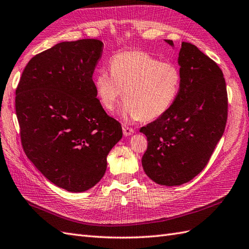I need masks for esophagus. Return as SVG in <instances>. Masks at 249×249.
I'll use <instances>...</instances> for the list:
<instances>
[{"mask_svg":"<svg viewBox=\"0 0 249 249\" xmlns=\"http://www.w3.org/2000/svg\"><path fill=\"white\" fill-rule=\"evenodd\" d=\"M133 132H135V130H133V129L131 128V127H128V126H123V133H124V136H125V137L132 135Z\"/></svg>","mask_w":249,"mask_h":249,"instance_id":"esophagus-1","label":"esophagus"}]
</instances>
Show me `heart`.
I'll return each mask as SVG.
<instances>
[{
	"label": "heart",
	"mask_w": 249,
	"mask_h": 249,
	"mask_svg": "<svg viewBox=\"0 0 249 249\" xmlns=\"http://www.w3.org/2000/svg\"><path fill=\"white\" fill-rule=\"evenodd\" d=\"M181 86V72L174 63L161 62L144 52H126L110 61V73L94 76L100 104L111 111L124 98L121 113L132 120L161 118L173 106Z\"/></svg>",
	"instance_id": "obj_1"
}]
</instances>
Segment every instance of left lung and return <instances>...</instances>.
Returning a JSON list of instances; mask_svg holds the SVG:
<instances>
[{"mask_svg":"<svg viewBox=\"0 0 249 249\" xmlns=\"http://www.w3.org/2000/svg\"><path fill=\"white\" fill-rule=\"evenodd\" d=\"M178 62L181 86L175 103L140 129L148 141L143 169L165 186L187 183L205 168L225 130L228 113L226 83L218 64L187 42H182Z\"/></svg>","mask_w":249,"mask_h":249,"instance_id":"obj_1","label":"left lung"}]
</instances>
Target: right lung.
<instances>
[{
  "mask_svg": "<svg viewBox=\"0 0 249 249\" xmlns=\"http://www.w3.org/2000/svg\"><path fill=\"white\" fill-rule=\"evenodd\" d=\"M102 52L95 39L56 44L28 62L16 90L25 154L46 179L71 193L103 178L107 155L123 135L95 93L92 74Z\"/></svg>",
  "mask_w": 249,
  "mask_h": 249,
  "instance_id": "obj_1",
  "label": "right lung"
}]
</instances>
